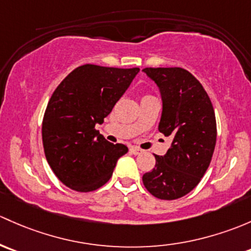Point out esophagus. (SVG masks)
<instances>
[{
  "label": "esophagus",
  "mask_w": 251,
  "mask_h": 251,
  "mask_svg": "<svg viewBox=\"0 0 251 251\" xmlns=\"http://www.w3.org/2000/svg\"><path fill=\"white\" fill-rule=\"evenodd\" d=\"M142 151H143V150H142L141 148H138V147H131V152H132V154H134V155L141 154Z\"/></svg>",
  "instance_id": "obj_1"
}]
</instances>
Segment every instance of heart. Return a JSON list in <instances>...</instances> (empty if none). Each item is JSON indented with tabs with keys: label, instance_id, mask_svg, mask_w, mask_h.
<instances>
[{
	"label": "heart",
	"instance_id": "b5f03b06",
	"mask_svg": "<svg viewBox=\"0 0 251 251\" xmlns=\"http://www.w3.org/2000/svg\"><path fill=\"white\" fill-rule=\"evenodd\" d=\"M147 96H149V95H147Z\"/></svg>",
	"mask_w": 251,
	"mask_h": 251
}]
</instances>
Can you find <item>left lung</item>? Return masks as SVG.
<instances>
[{"label":"left lung","mask_w":251,"mask_h":251,"mask_svg":"<svg viewBox=\"0 0 251 251\" xmlns=\"http://www.w3.org/2000/svg\"><path fill=\"white\" fill-rule=\"evenodd\" d=\"M143 71L160 88L159 131L172 139V146L163 156L155 155V167L142 179L156 199H180L196 188L212 161L216 143L214 108L202 84L189 71L180 67Z\"/></svg>","instance_id":"left-lung-1"}]
</instances>
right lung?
<instances>
[{
  "instance_id": "1",
  "label": "right lung",
  "mask_w": 251,
  "mask_h": 251,
  "mask_svg": "<svg viewBox=\"0 0 251 251\" xmlns=\"http://www.w3.org/2000/svg\"><path fill=\"white\" fill-rule=\"evenodd\" d=\"M139 68L83 65L73 70L50 97L42 123L44 154L61 183L90 192L112 176L119 157L127 152L96 130L112 112Z\"/></svg>"
}]
</instances>
